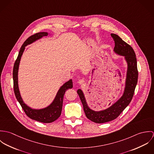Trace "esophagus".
Wrapping results in <instances>:
<instances>
[{"label": "esophagus", "mask_w": 154, "mask_h": 154, "mask_svg": "<svg viewBox=\"0 0 154 154\" xmlns=\"http://www.w3.org/2000/svg\"><path fill=\"white\" fill-rule=\"evenodd\" d=\"M84 79H79V81H78V83L79 84V85H82V84H83L84 83Z\"/></svg>", "instance_id": "esophagus-1"}]
</instances>
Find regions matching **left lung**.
I'll return each instance as SVG.
<instances>
[{
	"label": "left lung",
	"mask_w": 154,
	"mask_h": 154,
	"mask_svg": "<svg viewBox=\"0 0 154 154\" xmlns=\"http://www.w3.org/2000/svg\"><path fill=\"white\" fill-rule=\"evenodd\" d=\"M111 36L115 43L114 51L119 55L124 56L128 64L125 88L123 95L108 109L96 111L88 107L82 91L81 89L77 91L87 117L97 123H104L116 119L131 103L137 82V60L133 48L117 34H111Z\"/></svg>",
	"instance_id": "left-lung-1"
}]
</instances>
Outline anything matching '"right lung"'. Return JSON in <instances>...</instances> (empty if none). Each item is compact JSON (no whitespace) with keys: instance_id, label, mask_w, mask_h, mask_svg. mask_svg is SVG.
<instances>
[{"instance_id":"right-lung-1","label":"right lung","mask_w":154,"mask_h":154,"mask_svg":"<svg viewBox=\"0 0 154 154\" xmlns=\"http://www.w3.org/2000/svg\"><path fill=\"white\" fill-rule=\"evenodd\" d=\"M48 33L46 32H41L36 33L29 38H28L26 41L22 44L17 60H15L14 69H13V80H14V89L15 97L22 107V109L26 114L28 117L30 119L42 122L44 123H49L53 122L56 120L61 115L63 100L64 97L65 93L66 90L69 88L73 87L72 80L70 79L67 82H65L59 89L56 97L53 101L48 107L39 110L32 109L28 107L26 104L24 103L22 100L20 92L18 87V73L19 69V65L20 60L21 59L22 54L25 50V46L28 44H31L36 40L42 38L43 37L47 36Z\"/></svg>"}]
</instances>
